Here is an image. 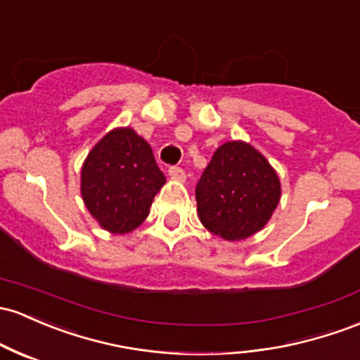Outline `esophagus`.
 Masks as SVG:
<instances>
[{
  "label": "esophagus",
  "mask_w": 360,
  "mask_h": 360,
  "mask_svg": "<svg viewBox=\"0 0 360 360\" xmlns=\"http://www.w3.org/2000/svg\"><path fill=\"white\" fill-rule=\"evenodd\" d=\"M169 176H171L172 179H176V181L186 179V172H184L181 167H177V165H174V167H169Z\"/></svg>",
  "instance_id": "34e87169"
}]
</instances>
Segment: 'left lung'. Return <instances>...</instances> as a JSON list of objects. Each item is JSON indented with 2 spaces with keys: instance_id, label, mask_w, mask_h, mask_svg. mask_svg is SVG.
<instances>
[{
  "instance_id": "8db88e82",
  "label": "left lung",
  "mask_w": 360,
  "mask_h": 360,
  "mask_svg": "<svg viewBox=\"0 0 360 360\" xmlns=\"http://www.w3.org/2000/svg\"><path fill=\"white\" fill-rule=\"evenodd\" d=\"M280 200V181L258 150L243 141L217 148L196 184L201 224L225 240L262 231Z\"/></svg>"
}]
</instances>
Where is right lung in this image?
Masks as SVG:
<instances>
[{"instance_id":"obj_1","label":"right lung","mask_w":360,"mask_h":360,"mask_svg":"<svg viewBox=\"0 0 360 360\" xmlns=\"http://www.w3.org/2000/svg\"><path fill=\"white\" fill-rule=\"evenodd\" d=\"M165 176L152 148L131 128L108 133L82 167V196L105 231L126 234L147 219Z\"/></svg>"}]
</instances>
